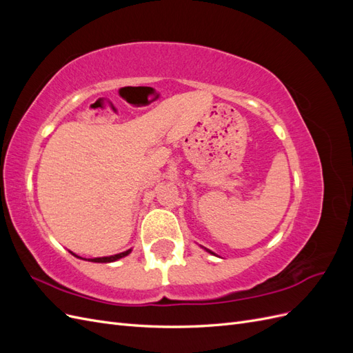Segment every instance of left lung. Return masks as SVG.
<instances>
[{
	"label": "left lung",
	"mask_w": 353,
	"mask_h": 353,
	"mask_svg": "<svg viewBox=\"0 0 353 353\" xmlns=\"http://www.w3.org/2000/svg\"><path fill=\"white\" fill-rule=\"evenodd\" d=\"M208 252H210V250H208ZM210 253H212V254H215V253H213V252H210Z\"/></svg>",
	"instance_id": "obj_1"
}]
</instances>
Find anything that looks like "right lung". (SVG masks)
Masks as SVG:
<instances>
[{
    "mask_svg": "<svg viewBox=\"0 0 353 353\" xmlns=\"http://www.w3.org/2000/svg\"><path fill=\"white\" fill-rule=\"evenodd\" d=\"M131 250H126V252H122L119 254H113V256H108V258H95V259H88V261H92V262H101V263H105V262H113V261H117L123 258V256L130 254Z\"/></svg>",
    "mask_w": 353,
    "mask_h": 353,
    "instance_id": "1",
    "label": "right lung"
}]
</instances>
